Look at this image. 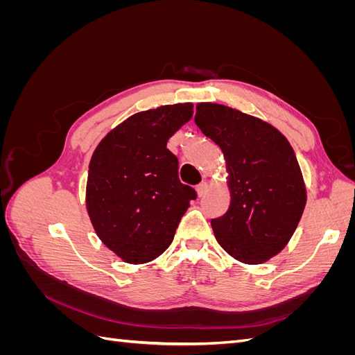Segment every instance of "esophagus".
I'll use <instances>...</instances> for the list:
<instances>
[{
	"mask_svg": "<svg viewBox=\"0 0 355 355\" xmlns=\"http://www.w3.org/2000/svg\"><path fill=\"white\" fill-rule=\"evenodd\" d=\"M207 188H209V184H207V182H201L200 185H197V194H198L200 197H202V196L206 194V192H207Z\"/></svg>",
	"mask_w": 355,
	"mask_h": 355,
	"instance_id": "1",
	"label": "esophagus"
}]
</instances>
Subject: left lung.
Segmentation results:
<instances>
[{"mask_svg":"<svg viewBox=\"0 0 355 355\" xmlns=\"http://www.w3.org/2000/svg\"><path fill=\"white\" fill-rule=\"evenodd\" d=\"M196 124L222 149L228 211L211 219L222 249L247 265L280 253L306 204V187L286 136L261 118L220 103H197Z\"/></svg>","mask_w":355,"mask_h":355,"instance_id":"left-lung-1","label":"left lung"}]
</instances>
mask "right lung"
<instances>
[{"label": "right lung", "instance_id": "right-lung-1", "mask_svg": "<svg viewBox=\"0 0 355 355\" xmlns=\"http://www.w3.org/2000/svg\"><path fill=\"white\" fill-rule=\"evenodd\" d=\"M194 105H163L128 116L96 146L85 207L101 241L127 263L151 262L173 241L196 191L180 184L168 137Z\"/></svg>", "mask_w": 355, "mask_h": 355}]
</instances>
